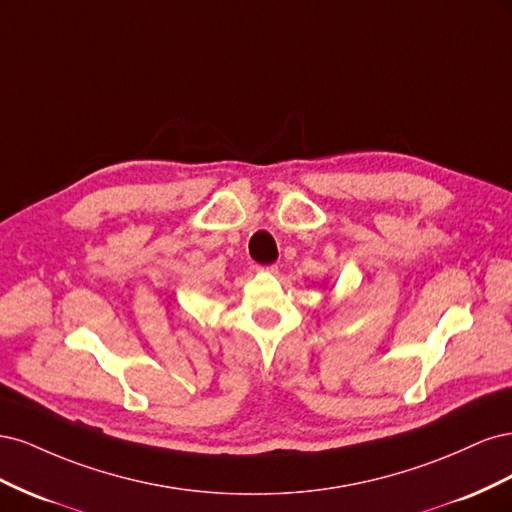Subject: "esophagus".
<instances>
[{"mask_svg": "<svg viewBox=\"0 0 512 512\" xmlns=\"http://www.w3.org/2000/svg\"><path fill=\"white\" fill-rule=\"evenodd\" d=\"M258 269L267 273H277V265H258Z\"/></svg>", "mask_w": 512, "mask_h": 512, "instance_id": "34e87169", "label": "esophagus"}]
</instances>
